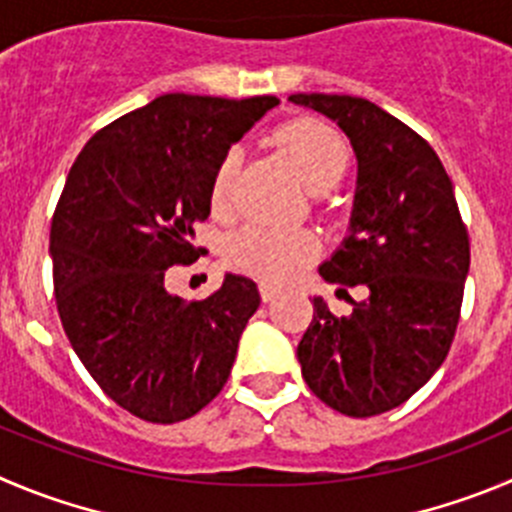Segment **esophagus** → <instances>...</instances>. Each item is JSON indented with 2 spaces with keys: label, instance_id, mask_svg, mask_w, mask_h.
Segmentation results:
<instances>
[{
  "label": "esophagus",
  "instance_id": "1",
  "mask_svg": "<svg viewBox=\"0 0 512 512\" xmlns=\"http://www.w3.org/2000/svg\"><path fill=\"white\" fill-rule=\"evenodd\" d=\"M260 295L265 303H270V300H275L280 295V288L278 285H272V283H260Z\"/></svg>",
  "mask_w": 512,
  "mask_h": 512
}]
</instances>
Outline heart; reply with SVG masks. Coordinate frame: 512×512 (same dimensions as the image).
Returning <instances> with one entry per match:
<instances>
[{"instance_id": "b5f03b06", "label": "heart", "mask_w": 512, "mask_h": 512, "mask_svg": "<svg viewBox=\"0 0 512 512\" xmlns=\"http://www.w3.org/2000/svg\"><path fill=\"white\" fill-rule=\"evenodd\" d=\"M280 143L288 148L305 184L313 191H331L351 166V151H348L346 141L326 123H290L280 131ZM237 166H240V151L232 148L214 171L209 199H212V209L217 214H224L232 204ZM315 252H318V240L310 232H285V229H270L260 227V224H247L240 232H234V237L229 240L232 265L252 272L262 280H270V283H285L298 275L313 260Z\"/></svg>"}]
</instances>
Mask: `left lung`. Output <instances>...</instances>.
<instances>
[{
  "label": "left lung",
  "mask_w": 512,
  "mask_h": 512,
  "mask_svg": "<svg viewBox=\"0 0 512 512\" xmlns=\"http://www.w3.org/2000/svg\"><path fill=\"white\" fill-rule=\"evenodd\" d=\"M290 100L331 118L351 141L358 179L348 237L318 270L326 283L369 290L343 318L313 298L300 369L331 409L374 417L404 404L447 358L470 240L450 176L419 133L366 98L295 93Z\"/></svg>",
  "instance_id": "1"
}]
</instances>
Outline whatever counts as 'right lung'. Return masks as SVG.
Segmentation results:
<instances>
[{
	"label": "right lung",
	"instance_id": "right-lung-1",
	"mask_svg": "<svg viewBox=\"0 0 512 512\" xmlns=\"http://www.w3.org/2000/svg\"><path fill=\"white\" fill-rule=\"evenodd\" d=\"M280 100L159 95L100 128L70 169L50 229L57 313L95 384L133 417L174 424L227 384L260 305L245 275L204 300L166 290V270L202 255L214 171Z\"/></svg>",
	"mask_w": 512,
	"mask_h": 512
}]
</instances>
